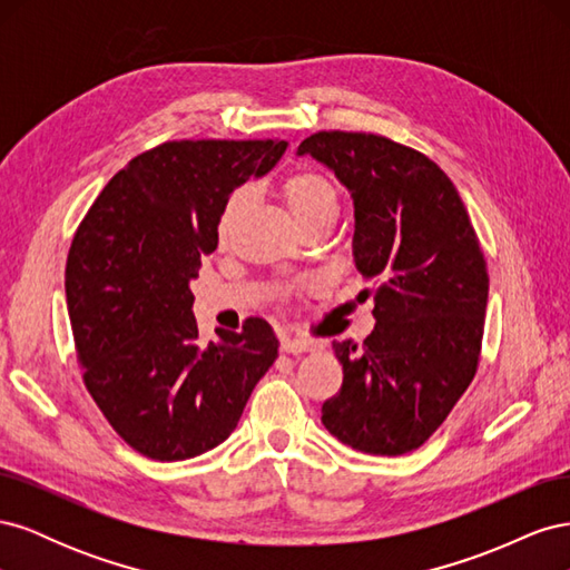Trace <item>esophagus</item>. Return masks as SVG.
Wrapping results in <instances>:
<instances>
[{
	"instance_id": "1",
	"label": "esophagus",
	"mask_w": 570,
	"mask_h": 570,
	"mask_svg": "<svg viewBox=\"0 0 570 570\" xmlns=\"http://www.w3.org/2000/svg\"><path fill=\"white\" fill-rule=\"evenodd\" d=\"M281 350L285 354H306V352L314 350V342L299 340V337H283L281 340Z\"/></svg>"
}]
</instances>
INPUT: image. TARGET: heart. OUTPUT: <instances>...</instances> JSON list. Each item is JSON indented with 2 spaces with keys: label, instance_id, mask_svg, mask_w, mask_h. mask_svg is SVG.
Here are the masks:
<instances>
[{
  "label": "heart",
  "instance_id": "b5f03b06",
  "mask_svg": "<svg viewBox=\"0 0 570 570\" xmlns=\"http://www.w3.org/2000/svg\"><path fill=\"white\" fill-rule=\"evenodd\" d=\"M281 197L287 206L289 216L297 220V226L302 230L314 226V223L337 220L340 197H337L335 185L318 174H312V170L289 176L281 187ZM249 202H252V193L247 187L235 189V193L228 197L226 206H223V212L218 216V228H216L218 245H228V239L237 228L239 218L245 216Z\"/></svg>",
  "mask_w": 570,
  "mask_h": 570
}]
</instances>
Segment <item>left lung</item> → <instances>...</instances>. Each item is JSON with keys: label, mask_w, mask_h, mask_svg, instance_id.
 <instances>
[{"label": "left lung", "mask_w": 570, "mask_h": 570, "mask_svg": "<svg viewBox=\"0 0 570 570\" xmlns=\"http://www.w3.org/2000/svg\"><path fill=\"white\" fill-rule=\"evenodd\" d=\"M354 202V264L375 283V327L333 342L342 390L321 409L352 450H419L471 385L488 306V266L469 212L425 154L371 132H316L299 145Z\"/></svg>", "instance_id": "1"}]
</instances>
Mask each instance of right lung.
Segmentation results:
<instances>
[{"label":"right lung","mask_w":570,"mask_h":570,"mask_svg":"<svg viewBox=\"0 0 570 570\" xmlns=\"http://www.w3.org/2000/svg\"><path fill=\"white\" fill-rule=\"evenodd\" d=\"M287 142H164L107 183L66 262V306L85 385L116 433L154 461L214 450L278 358L264 318L199 344L189 289L218 247L233 189L262 178Z\"/></svg>","instance_id":"right-lung-1"}]
</instances>
